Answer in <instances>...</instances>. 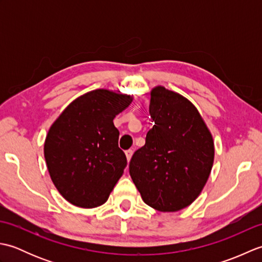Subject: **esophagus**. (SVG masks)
Masks as SVG:
<instances>
[{
    "label": "esophagus",
    "mask_w": 262,
    "mask_h": 262,
    "mask_svg": "<svg viewBox=\"0 0 262 262\" xmlns=\"http://www.w3.org/2000/svg\"><path fill=\"white\" fill-rule=\"evenodd\" d=\"M125 154H126L127 161H128V162H129L130 159H132V157H133V149H127V151L125 152Z\"/></svg>",
    "instance_id": "1"
}]
</instances>
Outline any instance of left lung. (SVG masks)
<instances>
[{
    "label": "left lung",
    "mask_w": 262,
    "mask_h": 262,
    "mask_svg": "<svg viewBox=\"0 0 262 262\" xmlns=\"http://www.w3.org/2000/svg\"><path fill=\"white\" fill-rule=\"evenodd\" d=\"M153 127L129 162V174L144 203L178 211L194 202L214 163V142L197 108L164 86L151 91Z\"/></svg>",
    "instance_id": "left-lung-1"
}]
</instances>
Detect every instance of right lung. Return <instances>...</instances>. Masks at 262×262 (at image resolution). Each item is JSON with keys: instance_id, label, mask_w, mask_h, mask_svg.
<instances>
[{"instance_id": "add662e5", "label": "right lung", "mask_w": 262, "mask_h": 262, "mask_svg": "<svg viewBox=\"0 0 262 262\" xmlns=\"http://www.w3.org/2000/svg\"><path fill=\"white\" fill-rule=\"evenodd\" d=\"M133 101L128 94L98 89L76 98L48 130L47 169L58 192L72 205L94 208L109 198L127 165L114 118Z\"/></svg>"}]
</instances>
